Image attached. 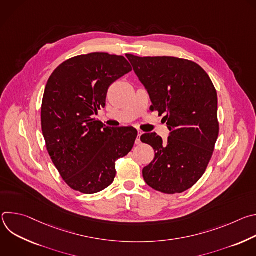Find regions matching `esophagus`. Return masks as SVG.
Masks as SVG:
<instances>
[{"label": "esophagus", "mask_w": 256, "mask_h": 256, "mask_svg": "<svg viewBox=\"0 0 256 256\" xmlns=\"http://www.w3.org/2000/svg\"><path fill=\"white\" fill-rule=\"evenodd\" d=\"M142 134H144V132H140V130L138 132V136H136V144H140V136H142Z\"/></svg>", "instance_id": "1"}]
</instances>
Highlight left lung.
I'll list each match as a JSON object with an SVG mask.
<instances>
[{
  "label": "left lung",
  "instance_id": "1",
  "mask_svg": "<svg viewBox=\"0 0 256 256\" xmlns=\"http://www.w3.org/2000/svg\"><path fill=\"white\" fill-rule=\"evenodd\" d=\"M147 89L155 110L171 130L167 142L153 134L140 136L155 150L154 160L142 169L153 190L181 194L206 172L218 136L216 88L196 62L174 56L126 54Z\"/></svg>",
  "mask_w": 256,
  "mask_h": 256
}]
</instances>
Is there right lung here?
<instances>
[{
	"label": "right lung",
	"instance_id": "add662e5",
	"mask_svg": "<svg viewBox=\"0 0 256 256\" xmlns=\"http://www.w3.org/2000/svg\"><path fill=\"white\" fill-rule=\"evenodd\" d=\"M122 56L92 52L66 60L50 75L42 104L48 152L66 184L92 194L110 186L116 162L134 147L138 132L109 130L93 120L109 86L132 70Z\"/></svg>",
	"mask_w": 256,
	"mask_h": 256
}]
</instances>
